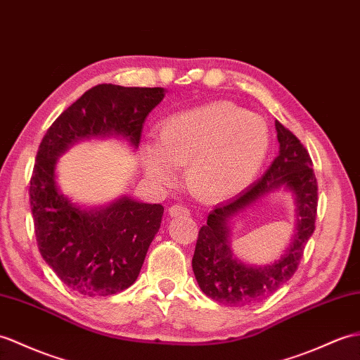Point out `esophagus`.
Segmentation results:
<instances>
[{
  "label": "esophagus",
  "mask_w": 360,
  "mask_h": 360,
  "mask_svg": "<svg viewBox=\"0 0 360 360\" xmlns=\"http://www.w3.org/2000/svg\"><path fill=\"white\" fill-rule=\"evenodd\" d=\"M169 213L172 216H188L190 214V210L182 204H173L170 208H169Z\"/></svg>",
  "instance_id": "34e87169"
}]
</instances>
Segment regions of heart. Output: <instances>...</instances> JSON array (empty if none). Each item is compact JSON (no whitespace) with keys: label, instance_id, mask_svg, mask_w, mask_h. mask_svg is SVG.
Wrapping results in <instances>:
<instances>
[{"label":"heart","instance_id":"b5f03b06","mask_svg":"<svg viewBox=\"0 0 360 360\" xmlns=\"http://www.w3.org/2000/svg\"><path fill=\"white\" fill-rule=\"evenodd\" d=\"M265 121L230 103L173 113L158 127L156 146L142 152L144 169L158 184L186 165L188 187L205 199H224L247 187L269 153Z\"/></svg>","mask_w":360,"mask_h":360}]
</instances>
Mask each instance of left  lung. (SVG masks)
Instances as JSON below:
<instances>
[{
  "mask_svg": "<svg viewBox=\"0 0 360 360\" xmlns=\"http://www.w3.org/2000/svg\"><path fill=\"white\" fill-rule=\"evenodd\" d=\"M279 155L264 176L236 198L221 204L208 214L207 224L198 233L193 255V273L204 293L218 304L244 307L262 302L291 279L297 270L308 239L316 229L317 179L310 153L287 127L276 121ZM285 185L298 202V233L281 261L264 269L240 264L228 245V226L231 215L245 210L269 191Z\"/></svg>",
  "mask_w": 360,
  "mask_h": 360,
  "instance_id": "1",
  "label": "left lung"
}]
</instances>
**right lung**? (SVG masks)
Listing matches in <instances>:
<instances>
[{
  "instance_id": "add662e5",
  "label": "right lung",
  "mask_w": 360,
  "mask_h": 360,
  "mask_svg": "<svg viewBox=\"0 0 360 360\" xmlns=\"http://www.w3.org/2000/svg\"><path fill=\"white\" fill-rule=\"evenodd\" d=\"M162 98L161 87L98 84L58 116L38 147L29 188L37 244L58 278L82 296H112L136 281L164 207L122 198L82 212L56 188V158L81 138L112 133L138 147L142 124Z\"/></svg>"
}]
</instances>
